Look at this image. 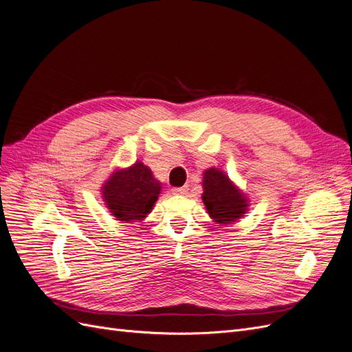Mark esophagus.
I'll return each mask as SVG.
<instances>
[{
    "instance_id": "34e87169",
    "label": "esophagus",
    "mask_w": 352,
    "mask_h": 352,
    "mask_svg": "<svg viewBox=\"0 0 352 352\" xmlns=\"http://www.w3.org/2000/svg\"><path fill=\"white\" fill-rule=\"evenodd\" d=\"M186 190H188V185L180 186V188H173L172 192H173L175 195H184V194H186Z\"/></svg>"
}]
</instances>
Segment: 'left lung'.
<instances>
[{
	"instance_id": "left-lung-1",
	"label": "left lung",
	"mask_w": 352,
	"mask_h": 352,
	"mask_svg": "<svg viewBox=\"0 0 352 352\" xmlns=\"http://www.w3.org/2000/svg\"><path fill=\"white\" fill-rule=\"evenodd\" d=\"M204 201L210 217L219 225H230L248 210V198L232 182L225 172L211 167L204 172Z\"/></svg>"
}]
</instances>
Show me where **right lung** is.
<instances>
[{"mask_svg": "<svg viewBox=\"0 0 352 352\" xmlns=\"http://www.w3.org/2000/svg\"><path fill=\"white\" fill-rule=\"evenodd\" d=\"M158 180L150 167L136 162L131 167L116 170L102 185V199L111 216L117 220L131 223L144 220L150 214L160 195Z\"/></svg>", "mask_w": 352, "mask_h": 352, "instance_id": "1", "label": "right lung"}]
</instances>
